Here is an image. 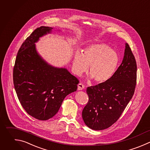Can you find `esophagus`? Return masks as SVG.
I'll return each mask as SVG.
<instances>
[{"mask_svg":"<svg viewBox=\"0 0 150 150\" xmlns=\"http://www.w3.org/2000/svg\"><path fill=\"white\" fill-rule=\"evenodd\" d=\"M77 86H78V88H77L78 90H82L84 88V86L82 83H79Z\"/></svg>","mask_w":150,"mask_h":150,"instance_id":"34e87169","label":"esophagus"}]
</instances>
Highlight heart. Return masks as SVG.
Segmentation results:
<instances>
[{"instance_id": "1", "label": "heart", "mask_w": 150, "mask_h": 150, "mask_svg": "<svg viewBox=\"0 0 150 150\" xmlns=\"http://www.w3.org/2000/svg\"><path fill=\"white\" fill-rule=\"evenodd\" d=\"M119 64L117 53L107 45L97 43L86 47L83 53H76L72 69L75 74L80 76L87 71L89 79H94L97 83L109 80L115 73Z\"/></svg>"}]
</instances>
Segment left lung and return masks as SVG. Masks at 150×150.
<instances>
[{
    "mask_svg": "<svg viewBox=\"0 0 150 150\" xmlns=\"http://www.w3.org/2000/svg\"><path fill=\"white\" fill-rule=\"evenodd\" d=\"M136 81V61L125 43L123 60L114 75L104 83L87 88L89 99L82 111L86 125L102 130L115 122L132 98Z\"/></svg>",
    "mask_w": 150,
    "mask_h": 150,
    "instance_id": "left-lung-1",
    "label": "left lung"
}]
</instances>
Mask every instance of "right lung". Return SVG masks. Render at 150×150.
Returning a JSON list of instances; mask_svg holds the SVG:
<instances>
[{"label": "right lung", "mask_w": 150, "mask_h": 150, "mask_svg": "<svg viewBox=\"0 0 150 150\" xmlns=\"http://www.w3.org/2000/svg\"><path fill=\"white\" fill-rule=\"evenodd\" d=\"M52 29L41 26L35 30L19 49L13 68L19 100L28 114L39 120L56 115L64 98L77 90L79 83L67 69L48 64L37 52L35 43Z\"/></svg>", "instance_id": "obj_1"}]
</instances>
